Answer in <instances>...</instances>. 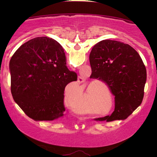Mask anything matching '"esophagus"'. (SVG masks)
Wrapping results in <instances>:
<instances>
[{"label":"esophagus","mask_w":157,"mask_h":157,"mask_svg":"<svg viewBox=\"0 0 157 157\" xmlns=\"http://www.w3.org/2000/svg\"><path fill=\"white\" fill-rule=\"evenodd\" d=\"M78 82L79 83H83V78H81V77H78Z\"/></svg>","instance_id":"34e87169"}]
</instances>
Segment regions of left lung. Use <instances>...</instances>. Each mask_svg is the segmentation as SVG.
<instances>
[{"label": "left lung", "instance_id": "left-lung-1", "mask_svg": "<svg viewBox=\"0 0 157 157\" xmlns=\"http://www.w3.org/2000/svg\"><path fill=\"white\" fill-rule=\"evenodd\" d=\"M89 61L90 77L106 83L114 96L112 114L96 120L126 119L140 106L144 98L147 70L140 56L128 44L103 40L93 47Z\"/></svg>", "mask_w": 157, "mask_h": 157}]
</instances>
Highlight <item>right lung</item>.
Segmentation results:
<instances>
[{
	"instance_id": "1",
	"label": "right lung",
	"mask_w": 157,
	"mask_h": 157,
	"mask_svg": "<svg viewBox=\"0 0 157 157\" xmlns=\"http://www.w3.org/2000/svg\"><path fill=\"white\" fill-rule=\"evenodd\" d=\"M15 102L34 121H52L65 111L64 90L77 81L66 66L63 48L48 37L31 39L19 47L9 63Z\"/></svg>"
}]
</instances>
